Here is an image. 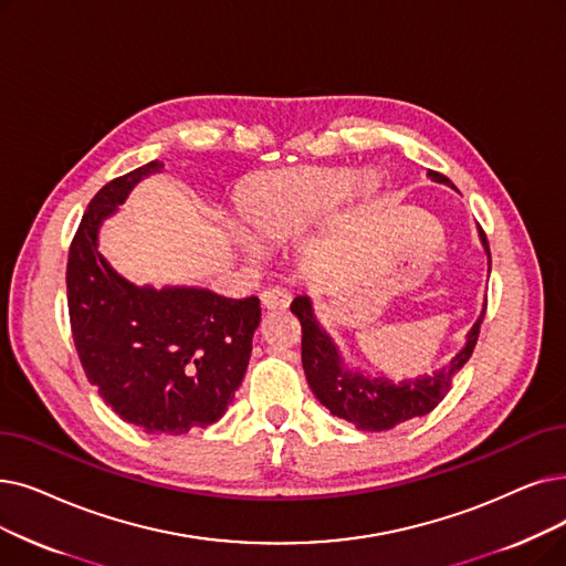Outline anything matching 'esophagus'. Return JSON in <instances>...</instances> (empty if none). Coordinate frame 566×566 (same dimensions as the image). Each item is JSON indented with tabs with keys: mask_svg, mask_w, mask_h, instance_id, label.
I'll return each instance as SVG.
<instances>
[{
	"mask_svg": "<svg viewBox=\"0 0 566 566\" xmlns=\"http://www.w3.org/2000/svg\"><path fill=\"white\" fill-rule=\"evenodd\" d=\"M289 303H291L289 291H284L280 286H270L261 293V305L265 310H286Z\"/></svg>",
	"mask_w": 566,
	"mask_h": 566,
	"instance_id": "esophagus-1",
	"label": "esophagus"
}]
</instances>
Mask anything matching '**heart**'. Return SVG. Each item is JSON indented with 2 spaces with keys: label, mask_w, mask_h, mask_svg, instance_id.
<instances>
[{
  "label": "heart",
  "mask_w": 566,
  "mask_h": 566,
  "mask_svg": "<svg viewBox=\"0 0 566 566\" xmlns=\"http://www.w3.org/2000/svg\"><path fill=\"white\" fill-rule=\"evenodd\" d=\"M356 185L358 176L349 168H293L259 174L238 191L242 231L254 244L280 242L335 212L349 199ZM365 185H373V180H365Z\"/></svg>",
  "instance_id": "heart-1"
}]
</instances>
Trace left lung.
<instances>
[{
  "label": "left lung",
  "mask_w": 566,
  "mask_h": 566,
  "mask_svg": "<svg viewBox=\"0 0 566 566\" xmlns=\"http://www.w3.org/2000/svg\"><path fill=\"white\" fill-rule=\"evenodd\" d=\"M428 176L434 182L453 187L447 176L434 174V170H430ZM479 233L490 263V248L481 227ZM485 305L472 331L467 333L464 347L444 367H439L432 375H419L416 379H405L400 384H392L386 377H367L363 373L347 370L337 352V344L316 322L312 301L307 296L293 298L291 312L298 316L303 328V370L316 400L333 416L354 423L358 430L381 432L416 419V416L430 413L447 398L453 377L462 370V365L470 360L476 347Z\"/></svg>",
  "instance_id": "left-lung-1"
}]
</instances>
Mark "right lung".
I'll use <instances>...</instances> for the list:
<instances>
[{"label": "right lung", "mask_w": 566, "mask_h": 566, "mask_svg": "<svg viewBox=\"0 0 566 566\" xmlns=\"http://www.w3.org/2000/svg\"><path fill=\"white\" fill-rule=\"evenodd\" d=\"M161 161L111 180L90 201L66 263L71 333L83 370L122 421L185 434L222 419L242 384L261 322L256 296L199 286H136L99 252V229Z\"/></svg>", "instance_id": "right-lung-1"}]
</instances>
